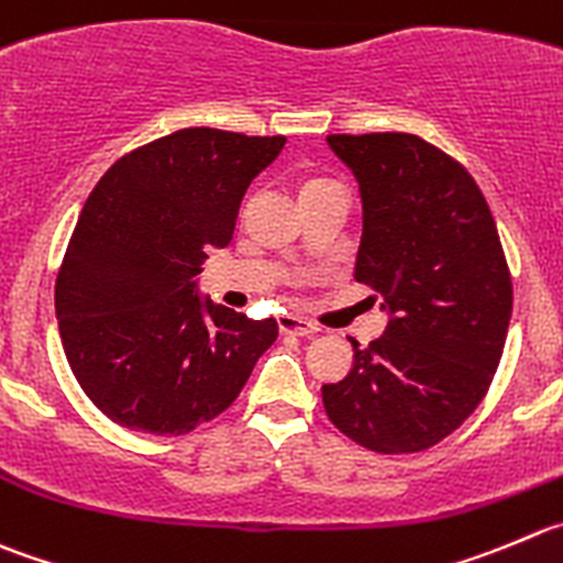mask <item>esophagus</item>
Instances as JSON below:
<instances>
[{
    "mask_svg": "<svg viewBox=\"0 0 563 563\" xmlns=\"http://www.w3.org/2000/svg\"><path fill=\"white\" fill-rule=\"evenodd\" d=\"M278 331L292 336H312L318 331V325L309 323L307 318H298V314H282L278 318Z\"/></svg>",
    "mask_w": 563,
    "mask_h": 563,
    "instance_id": "34e87169",
    "label": "esophagus"
}]
</instances>
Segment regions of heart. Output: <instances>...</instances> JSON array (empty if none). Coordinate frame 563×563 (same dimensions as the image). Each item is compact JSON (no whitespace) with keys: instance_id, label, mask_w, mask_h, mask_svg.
<instances>
[{"instance_id":"b5f03b06","label":"heart","mask_w":563,"mask_h":563,"mask_svg":"<svg viewBox=\"0 0 563 563\" xmlns=\"http://www.w3.org/2000/svg\"><path fill=\"white\" fill-rule=\"evenodd\" d=\"M320 187H331V181H325V179H309L307 185L301 187V192H312V190H320Z\"/></svg>"}]
</instances>
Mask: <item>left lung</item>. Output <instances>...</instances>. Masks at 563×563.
Wrapping results in <instances>:
<instances>
[{"mask_svg": "<svg viewBox=\"0 0 563 563\" xmlns=\"http://www.w3.org/2000/svg\"><path fill=\"white\" fill-rule=\"evenodd\" d=\"M362 192L356 282L382 296L387 329L353 345L323 384L329 420L376 453L437 445L475 411L500 365L511 273L484 192L462 163L406 132L329 135Z\"/></svg>", "mask_w": 563, "mask_h": 563, "instance_id": "1", "label": "left lung"}]
</instances>
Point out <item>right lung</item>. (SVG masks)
Listing matches in <instances>:
<instances>
[{
  "label": "right lung",
  "mask_w": 563,
  "mask_h": 563,
  "mask_svg": "<svg viewBox=\"0 0 563 563\" xmlns=\"http://www.w3.org/2000/svg\"><path fill=\"white\" fill-rule=\"evenodd\" d=\"M287 137L190 126L118 159L88 196L55 285L79 387L118 426L179 437L227 411L276 320L198 298L207 251Z\"/></svg>",
  "instance_id": "add662e5"
}]
</instances>
